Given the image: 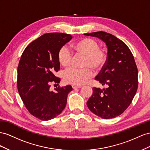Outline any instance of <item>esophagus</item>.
<instances>
[{"instance_id": "1", "label": "esophagus", "mask_w": 150, "mask_h": 150, "mask_svg": "<svg viewBox=\"0 0 150 150\" xmlns=\"http://www.w3.org/2000/svg\"><path fill=\"white\" fill-rule=\"evenodd\" d=\"M82 87V85H72V88H80Z\"/></svg>"}]
</instances>
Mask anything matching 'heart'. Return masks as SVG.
<instances>
[{
	"label": "heart",
	"instance_id": "heart-1",
	"mask_svg": "<svg viewBox=\"0 0 150 150\" xmlns=\"http://www.w3.org/2000/svg\"><path fill=\"white\" fill-rule=\"evenodd\" d=\"M70 48L65 45L59 49L58 54V60L64 67H69L73 61V54L85 56L82 69L71 68L67 70L64 75L65 80L68 83L80 85L92 78L94 72L92 67L97 71L101 70L107 62V54L99 49L98 42L91 38H83L70 45Z\"/></svg>",
	"mask_w": 150,
	"mask_h": 150
}]
</instances>
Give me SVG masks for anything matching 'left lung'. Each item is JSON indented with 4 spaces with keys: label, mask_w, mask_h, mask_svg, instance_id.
I'll list each match as a JSON object with an SVG mask.
<instances>
[{
    "label": "left lung",
    "mask_w": 150,
    "mask_h": 150,
    "mask_svg": "<svg viewBox=\"0 0 150 150\" xmlns=\"http://www.w3.org/2000/svg\"><path fill=\"white\" fill-rule=\"evenodd\" d=\"M84 35L99 38L108 47L106 63L95 79L108 88L93 87L87 107L102 118H114L129 106L138 89V72L134 57L125 42L111 34L98 31Z\"/></svg>",
    "instance_id": "1"
}]
</instances>
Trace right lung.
Wrapping results in <instances>:
<instances>
[{"label":"right lung","instance_id":"right-lung-1","mask_svg":"<svg viewBox=\"0 0 150 150\" xmlns=\"http://www.w3.org/2000/svg\"><path fill=\"white\" fill-rule=\"evenodd\" d=\"M68 34L46 33L29 44L21 55L18 67V89L29 113L42 121L57 117L65 109L71 85L50 90L58 83L54 75L60 69L58 51L71 40Z\"/></svg>","mask_w":150,"mask_h":150}]
</instances>
